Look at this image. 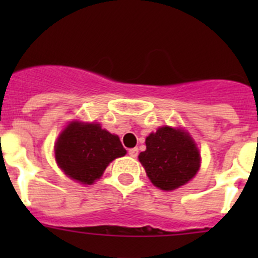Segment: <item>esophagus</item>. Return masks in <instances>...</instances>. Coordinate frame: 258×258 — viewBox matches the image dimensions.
Masks as SVG:
<instances>
[{
	"mask_svg": "<svg viewBox=\"0 0 258 258\" xmlns=\"http://www.w3.org/2000/svg\"><path fill=\"white\" fill-rule=\"evenodd\" d=\"M128 155L131 156V157L136 158L137 156H139V148H130V150H128Z\"/></svg>",
	"mask_w": 258,
	"mask_h": 258,
	"instance_id": "34e87169",
	"label": "esophagus"
}]
</instances>
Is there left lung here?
Returning a JSON list of instances; mask_svg holds the SVG:
<instances>
[{"label":"left lung","mask_w":258,"mask_h":258,"mask_svg":"<svg viewBox=\"0 0 258 258\" xmlns=\"http://www.w3.org/2000/svg\"><path fill=\"white\" fill-rule=\"evenodd\" d=\"M139 160L156 187L172 191L196 176L201 156L188 132L163 126L146 137V151Z\"/></svg>","instance_id":"8db88e82"}]
</instances>
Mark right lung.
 <instances>
[{
  "label": "right lung",
  "instance_id": "1",
  "mask_svg": "<svg viewBox=\"0 0 258 258\" xmlns=\"http://www.w3.org/2000/svg\"><path fill=\"white\" fill-rule=\"evenodd\" d=\"M126 155L118 136L100 123L72 121L54 144V158L64 175L82 184H92L114 158Z\"/></svg>",
  "mask_w": 258,
  "mask_h": 258
}]
</instances>
